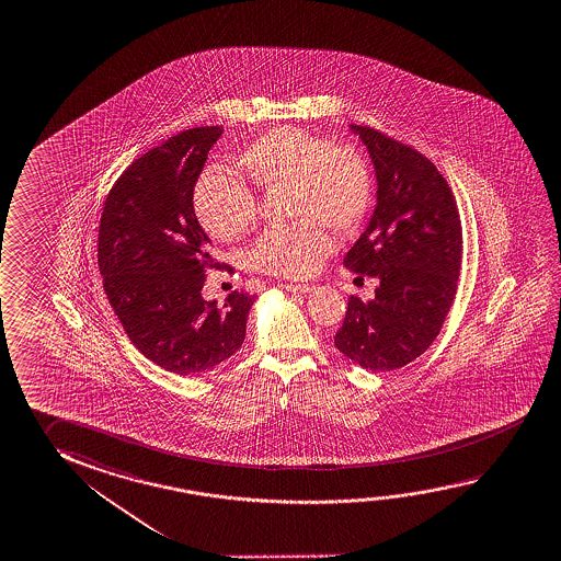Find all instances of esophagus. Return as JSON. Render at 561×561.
<instances>
[{
  "mask_svg": "<svg viewBox=\"0 0 561 561\" xmlns=\"http://www.w3.org/2000/svg\"><path fill=\"white\" fill-rule=\"evenodd\" d=\"M285 291H289V294H311L312 289L317 287V285L312 284H285L282 285Z\"/></svg>",
  "mask_w": 561,
  "mask_h": 561,
  "instance_id": "34e87169",
  "label": "esophagus"
}]
</instances>
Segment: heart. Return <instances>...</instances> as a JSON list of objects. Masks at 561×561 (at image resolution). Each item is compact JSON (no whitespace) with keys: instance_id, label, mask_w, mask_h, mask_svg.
<instances>
[{"instance_id":"1","label":"heart","mask_w":561,"mask_h":561,"mask_svg":"<svg viewBox=\"0 0 561 561\" xmlns=\"http://www.w3.org/2000/svg\"><path fill=\"white\" fill-rule=\"evenodd\" d=\"M240 170L260 190L287 185L291 215L301 219L267 229L250 250L254 267L274 276H312L334 249L324 227L352 232L371 205V175L358 150L295 127L256 138L242 150ZM193 205L203 229L225 242L244 237L256 221V195L222 168L199 175Z\"/></svg>"}]
</instances>
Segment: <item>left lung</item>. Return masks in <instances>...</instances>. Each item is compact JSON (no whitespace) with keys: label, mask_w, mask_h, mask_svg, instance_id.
Instances as JSON below:
<instances>
[{"label":"left lung","mask_w":561,"mask_h":561,"mask_svg":"<svg viewBox=\"0 0 561 561\" xmlns=\"http://www.w3.org/2000/svg\"><path fill=\"white\" fill-rule=\"evenodd\" d=\"M376 172V209L344 257L354 274L377 277L376 297H350L334 346L369 371L419 358L438 336L458 289L461 222L448 182L414 148L350 125Z\"/></svg>","instance_id":"left-lung-1"}]
</instances>
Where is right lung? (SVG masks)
<instances>
[{"label": "right lung", "mask_w": 561, "mask_h": 561, "mask_svg": "<svg viewBox=\"0 0 561 561\" xmlns=\"http://www.w3.org/2000/svg\"><path fill=\"white\" fill-rule=\"evenodd\" d=\"M222 127H195L148 150L105 199L98 262L130 342L178 376L217 368L244 342L254 295L205 301L213 244L195 217L193 187Z\"/></svg>", "instance_id": "1"}]
</instances>
